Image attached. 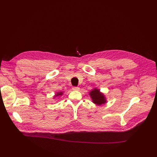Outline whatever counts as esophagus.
Here are the masks:
<instances>
[{"mask_svg":"<svg viewBox=\"0 0 157 157\" xmlns=\"http://www.w3.org/2000/svg\"><path fill=\"white\" fill-rule=\"evenodd\" d=\"M72 90H76V91H78V90H79V88L78 86H73Z\"/></svg>","mask_w":157,"mask_h":157,"instance_id":"esophagus-1","label":"esophagus"}]
</instances>
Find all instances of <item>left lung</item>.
Instances as JSON below:
<instances>
[{
	"instance_id": "obj_1",
	"label": "left lung",
	"mask_w": 157,
	"mask_h": 157,
	"mask_svg": "<svg viewBox=\"0 0 157 157\" xmlns=\"http://www.w3.org/2000/svg\"><path fill=\"white\" fill-rule=\"evenodd\" d=\"M89 95L91 97L93 103L97 105H102L107 102V98L105 95L97 88L92 90L89 92Z\"/></svg>"
}]
</instances>
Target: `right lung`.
<instances>
[{
	"label": "right lung",
	"instance_id": "add662e5",
	"mask_svg": "<svg viewBox=\"0 0 157 157\" xmlns=\"http://www.w3.org/2000/svg\"><path fill=\"white\" fill-rule=\"evenodd\" d=\"M63 94V92H58L53 96V98H55V97H60Z\"/></svg>",
	"mask_w": 157,
	"mask_h": 157
}]
</instances>
